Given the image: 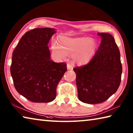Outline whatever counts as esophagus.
Listing matches in <instances>:
<instances>
[{
    "label": "esophagus",
    "mask_w": 133,
    "mask_h": 133,
    "mask_svg": "<svg viewBox=\"0 0 133 133\" xmlns=\"http://www.w3.org/2000/svg\"><path fill=\"white\" fill-rule=\"evenodd\" d=\"M67 68L68 70H73V66L71 64L68 63L67 64Z\"/></svg>",
    "instance_id": "1"
}]
</instances>
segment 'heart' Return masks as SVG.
<instances>
[{"mask_svg":"<svg viewBox=\"0 0 133 133\" xmlns=\"http://www.w3.org/2000/svg\"><path fill=\"white\" fill-rule=\"evenodd\" d=\"M51 49L58 57L65 58L72 55L74 62L84 64L93 57L97 49L96 43L89 37H61L60 44L57 42L51 43Z\"/></svg>","mask_w":133,"mask_h":133,"instance_id":"obj_1","label":"heart"}]
</instances>
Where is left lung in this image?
Masks as SVG:
<instances>
[{
    "label": "left lung",
    "instance_id": "left-lung-1",
    "mask_svg": "<svg viewBox=\"0 0 133 133\" xmlns=\"http://www.w3.org/2000/svg\"><path fill=\"white\" fill-rule=\"evenodd\" d=\"M102 42L88 63L76 67L78 99L87 104L106 101L117 90L121 83L122 65L114 38L109 33H98Z\"/></svg>",
    "mask_w": 133,
    "mask_h": 133
}]
</instances>
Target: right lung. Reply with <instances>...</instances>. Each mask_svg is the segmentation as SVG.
Listing matches in <instances>:
<instances>
[{"label": "right lung", "instance_id": "1", "mask_svg": "<svg viewBox=\"0 0 133 133\" xmlns=\"http://www.w3.org/2000/svg\"><path fill=\"white\" fill-rule=\"evenodd\" d=\"M55 29L37 28L24 34L13 51L10 73L16 90L35 103L52 102L67 71L64 62L50 60L48 44Z\"/></svg>", "mask_w": 133, "mask_h": 133}]
</instances>
